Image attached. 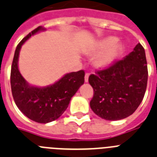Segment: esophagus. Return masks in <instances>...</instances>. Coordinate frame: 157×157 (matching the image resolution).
Wrapping results in <instances>:
<instances>
[{"label":"esophagus","mask_w":157,"mask_h":157,"mask_svg":"<svg viewBox=\"0 0 157 157\" xmlns=\"http://www.w3.org/2000/svg\"><path fill=\"white\" fill-rule=\"evenodd\" d=\"M89 75H90V74H89L88 73H87L85 74V77H84V80H85V82H87L88 81V77H89Z\"/></svg>","instance_id":"34e87169"}]
</instances>
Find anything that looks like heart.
<instances>
[{
  "label": "heart",
  "instance_id": "b5f03b06",
  "mask_svg": "<svg viewBox=\"0 0 157 157\" xmlns=\"http://www.w3.org/2000/svg\"><path fill=\"white\" fill-rule=\"evenodd\" d=\"M117 39L114 37H108L100 43L98 46V51L102 52L105 51L98 59H97V65L100 67L107 66L114 61V59L117 56L119 52L121 49V45L119 44H115Z\"/></svg>",
  "mask_w": 157,
  "mask_h": 157
}]
</instances>
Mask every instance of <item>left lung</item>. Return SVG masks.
I'll use <instances>...</instances> for the list:
<instances>
[{"mask_svg": "<svg viewBox=\"0 0 157 157\" xmlns=\"http://www.w3.org/2000/svg\"><path fill=\"white\" fill-rule=\"evenodd\" d=\"M147 80L145 49L138 43L123 59L90 75L88 81L94 90L90 106L96 115L106 121L124 119L142 102Z\"/></svg>", "mask_w": 157, "mask_h": 157, "instance_id": "left-lung-1", "label": "left lung"}]
</instances>
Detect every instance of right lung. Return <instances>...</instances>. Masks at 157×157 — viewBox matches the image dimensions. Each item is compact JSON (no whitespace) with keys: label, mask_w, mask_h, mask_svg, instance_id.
<instances>
[{"label":"right lung","mask_w":157,"mask_h":157,"mask_svg":"<svg viewBox=\"0 0 157 157\" xmlns=\"http://www.w3.org/2000/svg\"><path fill=\"white\" fill-rule=\"evenodd\" d=\"M44 29L38 26L17 45L11 69V87L14 101L21 112L35 122L47 124L65 112L72 97L84 84L85 73L84 70L67 73L54 84L45 87L28 84L18 68L19 52L26 40Z\"/></svg>","instance_id":"right-lung-1"}]
</instances>
